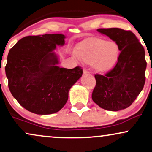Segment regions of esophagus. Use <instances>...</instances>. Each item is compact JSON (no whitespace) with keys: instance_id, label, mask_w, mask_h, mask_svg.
I'll list each match as a JSON object with an SVG mask.
<instances>
[{"instance_id":"34e87169","label":"esophagus","mask_w":152,"mask_h":152,"mask_svg":"<svg viewBox=\"0 0 152 152\" xmlns=\"http://www.w3.org/2000/svg\"><path fill=\"white\" fill-rule=\"evenodd\" d=\"M89 72H88V69H83V74H88Z\"/></svg>"}]
</instances>
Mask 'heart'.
I'll return each instance as SVG.
<instances>
[{
  "label": "heart",
  "mask_w": 152,
  "mask_h": 152,
  "mask_svg": "<svg viewBox=\"0 0 152 152\" xmlns=\"http://www.w3.org/2000/svg\"><path fill=\"white\" fill-rule=\"evenodd\" d=\"M73 55L83 62L91 63L93 69L97 72H104L116 62L119 48L114 41L92 38L78 44Z\"/></svg>",
  "instance_id": "b5f03b06"
}]
</instances>
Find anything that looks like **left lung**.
Returning <instances> with one entry per match:
<instances>
[{"label": "left lung", "instance_id": "left-lung-1", "mask_svg": "<svg viewBox=\"0 0 152 152\" xmlns=\"http://www.w3.org/2000/svg\"><path fill=\"white\" fill-rule=\"evenodd\" d=\"M121 51L116 66L105 75L95 74L92 99L101 108L116 111L130 107L143 89L147 62L143 46L130 31L99 28Z\"/></svg>", "mask_w": 152, "mask_h": 152}]
</instances>
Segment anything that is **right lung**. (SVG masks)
<instances>
[{
	"label": "right lung",
	"instance_id": "1",
	"mask_svg": "<svg viewBox=\"0 0 152 152\" xmlns=\"http://www.w3.org/2000/svg\"><path fill=\"white\" fill-rule=\"evenodd\" d=\"M63 34L26 36L10 50L5 73L8 87L21 106L36 114L59 111L69 91L82 76L81 67L60 68L55 50L64 45Z\"/></svg>",
	"mask_w": 152,
	"mask_h": 152
}]
</instances>
